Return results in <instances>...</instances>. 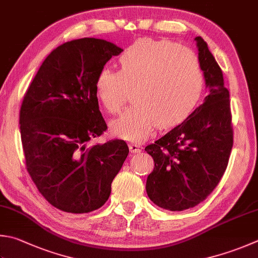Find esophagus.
Listing matches in <instances>:
<instances>
[{
  "instance_id": "34e87169",
  "label": "esophagus",
  "mask_w": 258,
  "mask_h": 258,
  "mask_svg": "<svg viewBox=\"0 0 258 258\" xmlns=\"http://www.w3.org/2000/svg\"><path fill=\"white\" fill-rule=\"evenodd\" d=\"M129 149H130V152L131 153H134V154H136V153H140V146L139 145H137V144H130L129 145Z\"/></svg>"
}]
</instances>
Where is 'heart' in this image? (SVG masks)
<instances>
[{"mask_svg": "<svg viewBox=\"0 0 258 258\" xmlns=\"http://www.w3.org/2000/svg\"><path fill=\"white\" fill-rule=\"evenodd\" d=\"M120 71L102 69L95 92L109 113L122 108L128 90L135 105L110 124L129 142H143L156 124L171 128L197 108L205 91V75L192 51L171 41L142 39L119 58Z\"/></svg>", "mask_w": 258, "mask_h": 258, "instance_id": "1", "label": "heart"}]
</instances>
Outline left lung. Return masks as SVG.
<instances>
[{
  "label": "left lung",
  "instance_id": "1",
  "mask_svg": "<svg viewBox=\"0 0 258 258\" xmlns=\"http://www.w3.org/2000/svg\"><path fill=\"white\" fill-rule=\"evenodd\" d=\"M209 94L187 118L145 148L155 167L146 192L165 210L182 211L206 200L225 173L234 144L229 91L201 37L194 38Z\"/></svg>",
  "mask_w": 258,
  "mask_h": 258
}]
</instances>
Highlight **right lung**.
I'll return each mask as SVG.
<instances>
[{
	"label": "right lung",
	"instance_id": "obj_1",
	"mask_svg": "<svg viewBox=\"0 0 258 258\" xmlns=\"http://www.w3.org/2000/svg\"><path fill=\"white\" fill-rule=\"evenodd\" d=\"M123 49L95 38L62 43L43 60L24 95L20 134L27 169L43 198L70 213L108 201L129 148L120 139L90 145L106 130L95 81Z\"/></svg>",
	"mask_w": 258,
	"mask_h": 258
}]
</instances>
